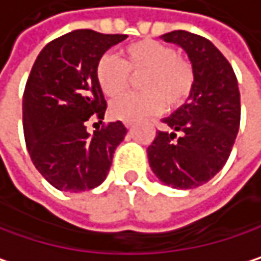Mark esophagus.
Segmentation results:
<instances>
[{"label":"esophagus","mask_w":261,"mask_h":261,"mask_svg":"<svg viewBox=\"0 0 261 261\" xmlns=\"http://www.w3.org/2000/svg\"><path fill=\"white\" fill-rule=\"evenodd\" d=\"M123 123H125V126H126L128 129H132V128H133V123L129 122V120H126V122H123Z\"/></svg>","instance_id":"obj_1"}]
</instances>
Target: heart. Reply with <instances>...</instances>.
Segmentation results:
<instances>
[{"label": "heart", "mask_w": 261, "mask_h": 261, "mask_svg": "<svg viewBox=\"0 0 261 261\" xmlns=\"http://www.w3.org/2000/svg\"><path fill=\"white\" fill-rule=\"evenodd\" d=\"M96 82L110 97L122 96L129 85V74H142L138 81L141 93L128 94L110 107V116L119 120H139L159 114L168 107H182L194 88L191 62L177 55L176 48L156 41L139 39L120 50V59L103 55L96 64Z\"/></svg>", "instance_id": "b5f03b06"}]
</instances>
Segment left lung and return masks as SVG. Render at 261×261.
<instances>
[{
	"instance_id": "8db88e82",
	"label": "left lung",
	"mask_w": 261,
	"mask_h": 261,
	"mask_svg": "<svg viewBox=\"0 0 261 261\" xmlns=\"http://www.w3.org/2000/svg\"><path fill=\"white\" fill-rule=\"evenodd\" d=\"M161 38L187 51L196 81L188 103L162 120L165 129L148 147V162L162 184L191 190L213 179L231 154L240 126L239 84L210 39L185 30Z\"/></svg>"
}]
</instances>
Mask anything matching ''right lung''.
Listing matches in <instances>:
<instances>
[{"mask_svg": "<svg viewBox=\"0 0 261 261\" xmlns=\"http://www.w3.org/2000/svg\"><path fill=\"white\" fill-rule=\"evenodd\" d=\"M126 35L73 30L38 55L22 96V126L30 159L59 191L79 193L100 185L126 128L120 120L93 135L87 122L102 123L107 102L96 82V64Z\"/></svg>", "mask_w": 261, "mask_h": 261, "instance_id": "obj_1", "label": "right lung"}]
</instances>
